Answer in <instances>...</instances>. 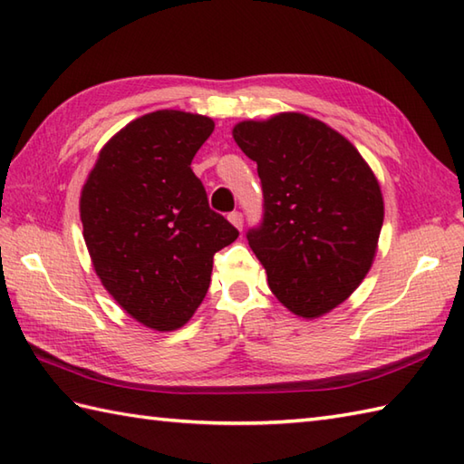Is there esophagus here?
Instances as JSON below:
<instances>
[{"label":"esophagus","mask_w":464,"mask_h":464,"mask_svg":"<svg viewBox=\"0 0 464 464\" xmlns=\"http://www.w3.org/2000/svg\"><path fill=\"white\" fill-rule=\"evenodd\" d=\"M229 221L237 227V229H243V213L241 211H233L229 213Z\"/></svg>","instance_id":"esophagus-1"}]
</instances>
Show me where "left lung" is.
Masks as SVG:
<instances>
[{"label": "left lung", "mask_w": 464, "mask_h": 464, "mask_svg": "<svg viewBox=\"0 0 464 464\" xmlns=\"http://www.w3.org/2000/svg\"><path fill=\"white\" fill-rule=\"evenodd\" d=\"M233 137L257 161L263 217L247 231L269 287L299 317H319L359 287L377 251L382 195L359 151L301 113L243 121Z\"/></svg>", "instance_id": "left-lung-1"}]
</instances>
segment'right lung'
Instances as JSON below:
<instances>
[{
    "label": "right lung",
    "instance_id": "right-lung-1",
    "mask_svg": "<svg viewBox=\"0 0 464 464\" xmlns=\"http://www.w3.org/2000/svg\"><path fill=\"white\" fill-rule=\"evenodd\" d=\"M213 127L203 115L147 113L103 147L82 191L95 273L133 319L157 331L191 319L209 289L213 255L239 237L191 169Z\"/></svg>",
    "mask_w": 464,
    "mask_h": 464
}]
</instances>
